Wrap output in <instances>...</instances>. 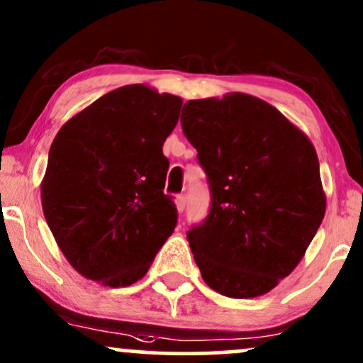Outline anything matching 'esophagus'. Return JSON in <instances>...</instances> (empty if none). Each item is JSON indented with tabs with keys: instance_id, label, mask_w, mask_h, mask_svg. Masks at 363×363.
Segmentation results:
<instances>
[{
	"instance_id": "34e87169",
	"label": "esophagus",
	"mask_w": 363,
	"mask_h": 363,
	"mask_svg": "<svg viewBox=\"0 0 363 363\" xmlns=\"http://www.w3.org/2000/svg\"><path fill=\"white\" fill-rule=\"evenodd\" d=\"M176 208L179 213H182V211L186 210V198L184 196H177L176 198Z\"/></svg>"
}]
</instances>
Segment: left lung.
Instances as JSON below:
<instances>
[{
	"mask_svg": "<svg viewBox=\"0 0 363 363\" xmlns=\"http://www.w3.org/2000/svg\"><path fill=\"white\" fill-rule=\"evenodd\" d=\"M181 124L210 179V215L187 232L203 280L230 298L268 294L297 268L326 213L314 145L240 91L186 102Z\"/></svg>",
	"mask_w": 363,
	"mask_h": 363,
	"instance_id": "8db88e82",
	"label": "left lung"
}]
</instances>
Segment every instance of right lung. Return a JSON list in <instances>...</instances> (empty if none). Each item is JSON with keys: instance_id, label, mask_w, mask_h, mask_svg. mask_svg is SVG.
<instances>
[{"instance_id": "add662e5", "label": "right lung", "mask_w": 363, "mask_h": 363, "mask_svg": "<svg viewBox=\"0 0 363 363\" xmlns=\"http://www.w3.org/2000/svg\"><path fill=\"white\" fill-rule=\"evenodd\" d=\"M182 99L143 83L102 95L57 131L40 182L43 211L74 272L111 289L147 274L177 223L162 147Z\"/></svg>"}]
</instances>
